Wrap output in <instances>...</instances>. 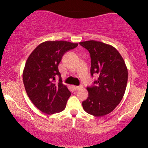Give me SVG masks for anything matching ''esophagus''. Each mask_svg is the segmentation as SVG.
Listing matches in <instances>:
<instances>
[{
  "instance_id": "obj_1",
  "label": "esophagus",
  "mask_w": 148,
  "mask_h": 148,
  "mask_svg": "<svg viewBox=\"0 0 148 148\" xmlns=\"http://www.w3.org/2000/svg\"><path fill=\"white\" fill-rule=\"evenodd\" d=\"M74 88L75 89V90H79L81 89V88H83V86H74Z\"/></svg>"
}]
</instances>
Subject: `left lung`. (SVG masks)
<instances>
[{"label":"left lung","mask_w":148,"mask_h":148,"mask_svg":"<svg viewBox=\"0 0 148 148\" xmlns=\"http://www.w3.org/2000/svg\"><path fill=\"white\" fill-rule=\"evenodd\" d=\"M89 51L92 76L99 77L88 87V97L82 102L86 113L96 117L110 113L120 103L126 90L128 71L123 57L116 49L101 42H80Z\"/></svg>","instance_id":"1"}]
</instances>
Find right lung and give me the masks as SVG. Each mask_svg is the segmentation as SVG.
<instances>
[{
  "label": "right lung",
  "mask_w": 148,
  "mask_h": 148,
  "mask_svg": "<svg viewBox=\"0 0 148 148\" xmlns=\"http://www.w3.org/2000/svg\"><path fill=\"white\" fill-rule=\"evenodd\" d=\"M77 46L67 41H47L37 46L27 59L23 72L25 91L43 113L54 114L65 108L71 92L62 84L58 64L64 53ZM57 75L59 82L55 84Z\"/></svg>",
  "instance_id": "1"
}]
</instances>
